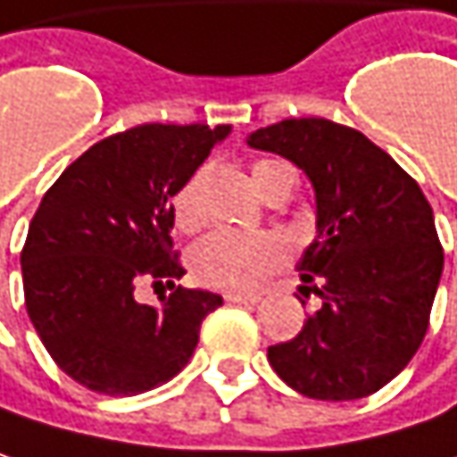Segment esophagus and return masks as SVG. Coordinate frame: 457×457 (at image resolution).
Wrapping results in <instances>:
<instances>
[{
	"mask_svg": "<svg viewBox=\"0 0 457 457\" xmlns=\"http://www.w3.org/2000/svg\"><path fill=\"white\" fill-rule=\"evenodd\" d=\"M225 301L228 303H245L248 306V303H259L262 298L259 295H243V293H225Z\"/></svg>",
	"mask_w": 457,
	"mask_h": 457,
	"instance_id": "esophagus-1",
	"label": "esophagus"
}]
</instances>
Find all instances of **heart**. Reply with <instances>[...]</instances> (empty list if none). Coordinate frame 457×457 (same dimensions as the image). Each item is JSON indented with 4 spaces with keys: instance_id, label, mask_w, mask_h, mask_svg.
<instances>
[{
    "instance_id": "1",
    "label": "heart",
    "mask_w": 457,
    "mask_h": 457,
    "mask_svg": "<svg viewBox=\"0 0 457 457\" xmlns=\"http://www.w3.org/2000/svg\"><path fill=\"white\" fill-rule=\"evenodd\" d=\"M251 172L259 193L264 195L277 175L293 170L277 159H259ZM201 186H204V172H193L172 195V220L186 232L204 222ZM287 259H290V245L277 232L214 229L193 245L190 270L209 287L229 290V293H251L259 290L279 267H285Z\"/></svg>"
}]
</instances>
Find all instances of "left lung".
Wrapping results in <instances>:
<instances>
[{
  "mask_svg": "<svg viewBox=\"0 0 457 457\" xmlns=\"http://www.w3.org/2000/svg\"><path fill=\"white\" fill-rule=\"evenodd\" d=\"M245 144L303 170L316 198V235L295 270L321 306L267 351L271 369L313 400L382 390L419 351L442 277L427 195L387 151L324 117L274 122Z\"/></svg>",
  "mask_w": 457,
  "mask_h": 457,
  "instance_id": "left-lung-1",
  "label": "left lung"
}]
</instances>
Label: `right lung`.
Listing matches in <instances>:
<instances>
[{
  "label": "right lung",
  "mask_w": 457,
  "mask_h": 457,
  "mask_svg": "<svg viewBox=\"0 0 457 457\" xmlns=\"http://www.w3.org/2000/svg\"><path fill=\"white\" fill-rule=\"evenodd\" d=\"M229 130L130 128L91 145L41 198L21 253L25 309L78 385L125 397L186 369L222 295L175 287L186 270L172 256V195ZM145 278L176 293L162 307L138 304Z\"/></svg>",
  "instance_id": "add662e5"
}]
</instances>
